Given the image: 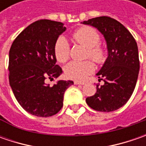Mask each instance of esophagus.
I'll return each mask as SVG.
<instances>
[{"label": "esophagus", "instance_id": "obj_1", "mask_svg": "<svg viewBox=\"0 0 146 146\" xmlns=\"http://www.w3.org/2000/svg\"><path fill=\"white\" fill-rule=\"evenodd\" d=\"M74 84H80V85H84L85 84V83L84 82H80V81H74Z\"/></svg>", "mask_w": 146, "mask_h": 146}]
</instances>
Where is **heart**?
Returning <instances> with one entry per match:
<instances>
[{
	"instance_id": "heart-1",
	"label": "heart",
	"mask_w": 146,
	"mask_h": 146,
	"mask_svg": "<svg viewBox=\"0 0 146 146\" xmlns=\"http://www.w3.org/2000/svg\"><path fill=\"white\" fill-rule=\"evenodd\" d=\"M72 38L77 43L88 48V55L97 62H102L105 58V52L98 46L100 36L92 27H84L76 31ZM54 53L57 60L60 62H65L70 54V46L66 39L60 36L57 40L54 46ZM94 66L90 61L85 62H70L65 66L66 76L70 79L83 80L93 71Z\"/></svg>"
}]
</instances>
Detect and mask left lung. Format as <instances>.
<instances>
[{
  "label": "left lung",
  "mask_w": 146,
  "mask_h": 146,
  "mask_svg": "<svg viewBox=\"0 0 146 146\" xmlns=\"http://www.w3.org/2000/svg\"><path fill=\"white\" fill-rule=\"evenodd\" d=\"M81 23L92 26L103 35L108 52L96 74L104 84L97 85V93L86 98V102L98 111L119 109L131 98L137 81L140 62L137 42L126 27L112 18L102 16Z\"/></svg>",
  "instance_id": "obj_1"
}]
</instances>
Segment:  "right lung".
Instances as JSON below:
<instances>
[{"label": "right lung", "instance_id": "right-lung-1", "mask_svg": "<svg viewBox=\"0 0 146 146\" xmlns=\"http://www.w3.org/2000/svg\"><path fill=\"white\" fill-rule=\"evenodd\" d=\"M66 30L60 22L38 20L26 27L12 44L9 53V85L18 102L31 115L49 117L63 106L65 91L72 80L46 84L62 75L56 65L54 46L59 36Z\"/></svg>", "mask_w": 146, "mask_h": 146}]
</instances>
